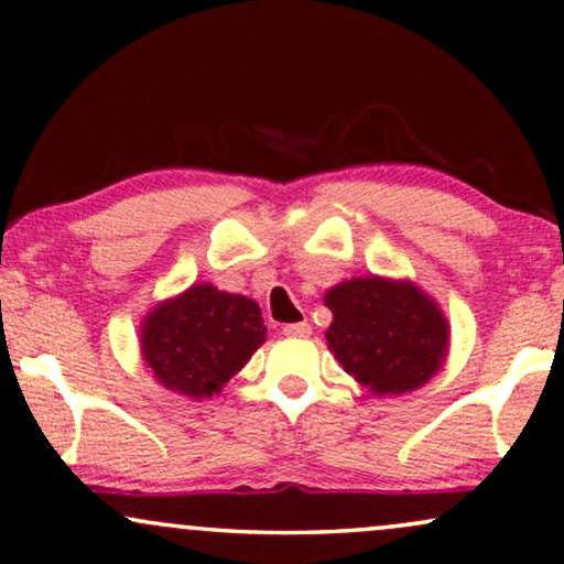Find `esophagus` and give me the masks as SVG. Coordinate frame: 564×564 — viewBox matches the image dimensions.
<instances>
[{"instance_id": "34e87169", "label": "esophagus", "mask_w": 564, "mask_h": 564, "mask_svg": "<svg viewBox=\"0 0 564 564\" xmlns=\"http://www.w3.org/2000/svg\"><path fill=\"white\" fill-rule=\"evenodd\" d=\"M283 335H286V337H310L312 325H310V322H291V325L283 327Z\"/></svg>"}]
</instances>
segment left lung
Masks as SVG:
<instances>
[{"mask_svg":"<svg viewBox=\"0 0 564 564\" xmlns=\"http://www.w3.org/2000/svg\"><path fill=\"white\" fill-rule=\"evenodd\" d=\"M333 312L327 348L373 394H404L444 366L448 322L412 281L350 278L325 294Z\"/></svg>","mask_w":564,"mask_h":564,"instance_id":"8db88e82","label":"left lung"}]
</instances>
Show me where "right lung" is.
I'll use <instances>...</instances> for the list:
<instances>
[{"label":"right lung","mask_w":564,"mask_h":564,"mask_svg":"<svg viewBox=\"0 0 564 564\" xmlns=\"http://www.w3.org/2000/svg\"><path fill=\"white\" fill-rule=\"evenodd\" d=\"M139 343L164 389L206 400L219 394L265 343V325L252 299L193 283L147 314Z\"/></svg>","instance_id":"1"}]
</instances>
